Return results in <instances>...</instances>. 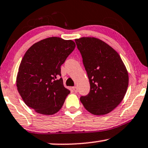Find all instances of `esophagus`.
Masks as SVG:
<instances>
[{"label":"esophagus","instance_id":"esophagus-1","mask_svg":"<svg viewBox=\"0 0 148 148\" xmlns=\"http://www.w3.org/2000/svg\"><path fill=\"white\" fill-rule=\"evenodd\" d=\"M72 90H73V92H78V88L76 87V86H74V87H72Z\"/></svg>","mask_w":148,"mask_h":148}]
</instances>
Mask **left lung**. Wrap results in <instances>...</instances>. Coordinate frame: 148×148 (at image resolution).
<instances>
[{"instance_id": "left-lung-1", "label": "left lung", "mask_w": 148, "mask_h": 148, "mask_svg": "<svg viewBox=\"0 0 148 148\" xmlns=\"http://www.w3.org/2000/svg\"><path fill=\"white\" fill-rule=\"evenodd\" d=\"M75 42L90 82V91L80 101L95 115L110 113L127 92L129 74L125 64L116 51L99 39L82 37Z\"/></svg>"}]
</instances>
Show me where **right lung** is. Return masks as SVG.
Returning a JSON list of instances; mask_svg holds the SVG:
<instances>
[{
    "label": "right lung",
    "mask_w": 148,
    "mask_h": 148,
    "mask_svg": "<svg viewBox=\"0 0 148 148\" xmlns=\"http://www.w3.org/2000/svg\"><path fill=\"white\" fill-rule=\"evenodd\" d=\"M74 41L50 37L28 49L19 65L17 87L25 103L37 113L52 115L70 91L64 87L61 66L74 51Z\"/></svg>",
    "instance_id": "obj_1"
}]
</instances>
